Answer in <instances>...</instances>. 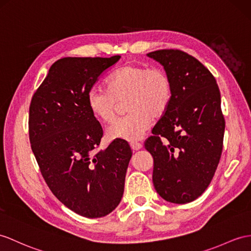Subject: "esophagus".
I'll return each instance as SVG.
<instances>
[{"label": "esophagus", "instance_id": "obj_1", "mask_svg": "<svg viewBox=\"0 0 251 251\" xmlns=\"http://www.w3.org/2000/svg\"><path fill=\"white\" fill-rule=\"evenodd\" d=\"M131 148L133 151H138L143 148V144L142 143H138V142H134L131 143Z\"/></svg>", "mask_w": 251, "mask_h": 251}]
</instances>
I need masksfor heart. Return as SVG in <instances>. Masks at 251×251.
<instances>
[{
    "label": "heart",
    "instance_id": "obj_1",
    "mask_svg": "<svg viewBox=\"0 0 251 251\" xmlns=\"http://www.w3.org/2000/svg\"><path fill=\"white\" fill-rule=\"evenodd\" d=\"M173 99V81L160 66L126 64L107 79L106 89L94 87L86 96L91 115L103 124H112L118 113L119 103L126 101L129 112L108 127L109 139L134 143L149 129L152 120L166 113Z\"/></svg>",
    "mask_w": 251,
    "mask_h": 251
}]
</instances>
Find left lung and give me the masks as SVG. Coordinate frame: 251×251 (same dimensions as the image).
Here are the masks:
<instances>
[{
  "instance_id": "left-lung-1",
  "label": "left lung",
  "mask_w": 251,
  "mask_h": 251,
  "mask_svg": "<svg viewBox=\"0 0 251 251\" xmlns=\"http://www.w3.org/2000/svg\"><path fill=\"white\" fill-rule=\"evenodd\" d=\"M173 81L172 103L156 122L145 148L153 157L152 181L166 201L187 203L210 185L223 152L225 118L215 77L176 49L148 53Z\"/></svg>"
}]
</instances>
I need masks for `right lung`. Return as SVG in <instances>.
<instances>
[{
    "instance_id": "right-lung-1",
    "label": "right lung",
    "mask_w": 251,
    "mask_h": 251,
    "mask_svg": "<svg viewBox=\"0 0 251 251\" xmlns=\"http://www.w3.org/2000/svg\"><path fill=\"white\" fill-rule=\"evenodd\" d=\"M119 58L58 59L29 105L30 147L47 185L68 209L87 218L117 207L132 156L121 139L99 150L103 130L86 101L88 90Z\"/></svg>"
}]
</instances>
